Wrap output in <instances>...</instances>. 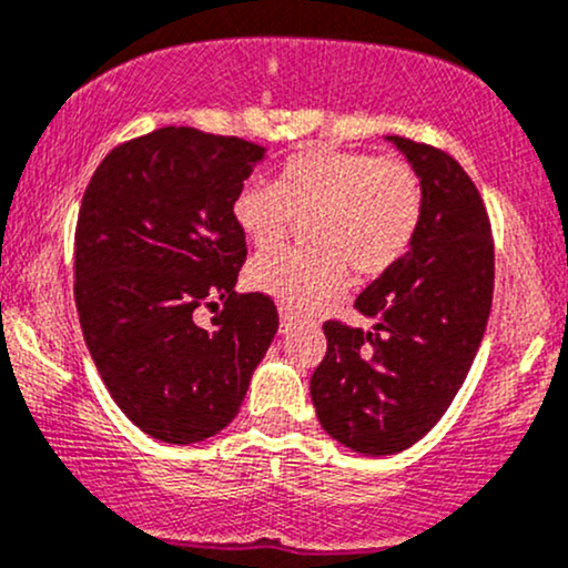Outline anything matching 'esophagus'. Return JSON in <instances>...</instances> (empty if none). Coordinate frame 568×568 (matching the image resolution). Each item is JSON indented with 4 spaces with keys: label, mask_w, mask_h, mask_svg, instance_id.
I'll return each instance as SVG.
<instances>
[{
    "label": "esophagus",
    "mask_w": 568,
    "mask_h": 568,
    "mask_svg": "<svg viewBox=\"0 0 568 568\" xmlns=\"http://www.w3.org/2000/svg\"><path fill=\"white\" fill-rule=\"evenodd\" d=\"M292 329V316L286 314V311H282V318H278V333H290Z\"/></svg>",
    "instance_id": "obj_1"
}]
</instances>
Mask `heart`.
Wrapping results in <instances>:
<instances>
[{"label": "heart", "instance_id": "b5f03b06", "mask_svg": "<svg viewBox=\"0 0 568 568\" xmlns=\"http://www.w3.org/2000/svg\"><path fill=\"white\" fill-rule=\"evenodd\" d=\"M308 250H276L252 260L246 282L290 311H311L348 282L378 278L410 252L424 220V182L405 158L314 146L286 158L273 184L235 193L233 220L250 244H282L305 220Z\"/></svg>", "mask_w": 568, "mask_h": 568}]
</instances>
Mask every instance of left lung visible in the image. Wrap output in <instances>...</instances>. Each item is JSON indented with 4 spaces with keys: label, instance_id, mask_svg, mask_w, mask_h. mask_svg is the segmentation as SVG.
I'll use <instances>...</instances> for the list:
<instances>
[{
    "label": "left lung",
    "instance_id": "obj_1",
    "mask_svg": "<svg viewBox=\"0 0 568 568\" xmlns=\"http://www.w3.org/2000/svg\"><path fill=\"white\" fill-rule=\"evenodd\" d=\"M388 142L422 174V227L410 252L356 297L373 327L324 322L327 354L311 375L318 424L365 456L399 454L443 418L494 301V239L475 182L437 146Z\"/></svg>",
    "mask_w": 568,
    "mask_h": 568
}]
</instances>
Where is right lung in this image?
Instances as JSON below:
<instances>
[{
  "label": "right lung",
  "instance_id": "right-lung-1",
  "mask_svg": "<svg viewBox=\"0 0 568 568\" xmlns=\"http://www.w3.org/2000/svg\"><path fill=\"white\" fill-rule=\"evenodd\" d=\"M265 146L165 125L114 146L82 195L74 303L101 381L139 429L190 445L233 422L278 329L263 292L239 295L246 239L233 199ZM223 303L213 327L201 304Z\"/></svg>",
  "mask_w": 568,
  "mask_h": 568
}]
</instances>
